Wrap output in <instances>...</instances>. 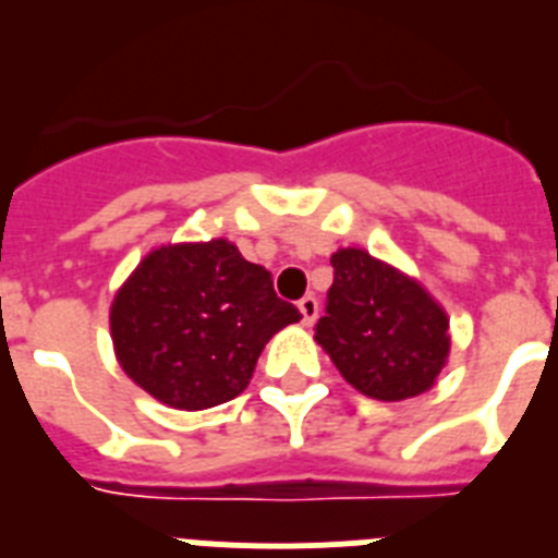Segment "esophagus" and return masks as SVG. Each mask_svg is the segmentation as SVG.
Listing matches in <instances>:
<instances>
[{
  "label": "esophagus",
  "instance_id": "obj_1",
  "mask_svg": "<svg viewBox=\"0 0 558 558\" xmlns=\"http://www.w3.org/2000/svg\"><path fill=\"white\" fill-rule=\"evenodd\" d=\"M299 310H302V322L310 327L318 318V299L315 295H304L302 302H299Z\"/></svg>",
  "mask_w": 558,
  "mask_h": 558
}]
</instances>
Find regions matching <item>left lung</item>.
<instances>
[{
	"mask_svg": "<svg viewBox=\"0 0 558 558\" xmlns=\"http://www.w3.org/2000/svg\"><path fill=\"white\" fill-rule=\"evenodd\" d=\"M332 268L315 340L343 379L383 402L430 391L450 354L445 310L416 279L363 248H340Z\"/></svg>",
	"mask_w": 558,
	"mask_h": 558,
	"instance_id": "8db88e82",
	"label": "left lung"
}]
</instances>
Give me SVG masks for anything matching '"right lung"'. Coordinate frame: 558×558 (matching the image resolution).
I'll use <instances>...</instances> for the list:
<instances>
[{
    "mask_svg": "<svg viewBox=\"0 0 558 558\" xmlns=\"http://www.w3.org/2000/svg\"><path fill=\"white\" fill-rule=\"evenodd\" d=\"M299 318L229 240L179 243L150 251L113 295L111 338L136 386L204 411L243 393L265 343Z\"/></svg>",
    "mask_w": 558,
    "mask_h": 558,
    "instance_id": "add662e5",
    "label": "right lung"
}]
</instances>
